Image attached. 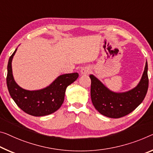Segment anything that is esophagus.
<instances>
[{
  "instance_id": "esophagus-1",
  "label": "esophagus",
  "mask_w": 153,
  "mask_h": 153,
  "mask_svg": "<svg viewBox=\"0 0 153 153\" xmlns=\"http://www.w3.org/2000/svg\"><path fill=\"white\" fill-rule=\"evenodd\" d=\"M91 70L90 68L88 67H84L81 70V75H86V74H89L90 73Z\"/></svg>"
}]
</instances>
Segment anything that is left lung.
Instances as JSON below:
<instances>
[{
  "instance_id": "1",
  "label": "left lung",
  "mask_w": 153,
  "mask_h": 153,
  "mask_svg": "<svg viewBox=\"0 0 153 153\" xmlns=\"http://www.w3.org/2000/svg\"><path fill=\"white\" fill-rule=\"evenodd\" d=\"M91 79V99L95 109L103 116L120 118L135 110L144 100L149 88L148 63L139 83L132 90L114 92L107 88L93 74Z\"/></svg>"
}]
</instances>
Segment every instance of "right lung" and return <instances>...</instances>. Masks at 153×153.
I'll use <instances>...</instances> for the list:
<instances>
[{
    "mask_svg": "<svg viewBox=\"0 0 153 153\" xmlns=\"http://www.w3.org/2000/svg\"><path fill=\"white\" fill-rule=\"evenodd\" d=\"M16 49L9 57L7 65V85L11 97L23 111L33 116H44L51 114L59 109L64 100L67 87L79 77L77 72L59 76L48 86L41 90H25L14 80L11 62Z\"/></svg>",
    "mask_w": 153,
    "mask_h": 153,
    "instance_id": "add662e5",
    "label": "right lung"
}]
</instances>
